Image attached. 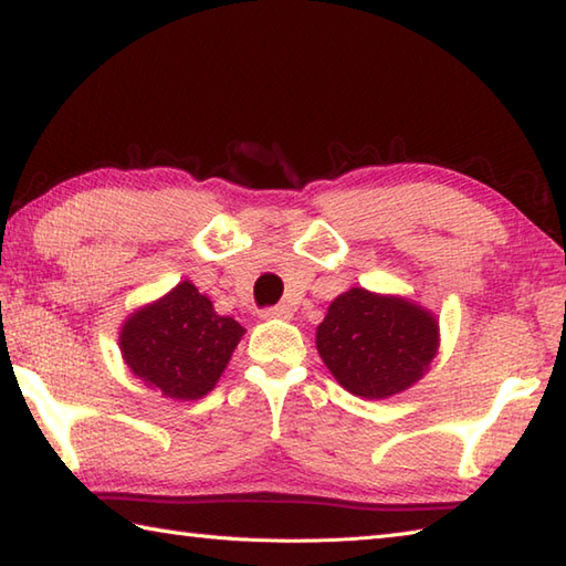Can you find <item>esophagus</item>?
Returning <instances> with one entry per match:
<instances>
[{"mask_svg":"<svg viewBox=\"0 0 566 566\" xmlns=\"http://www.w3.org/2000/svg\"><path fill=\"white\" fill-rule=\"evenodd\" d=\"M262 318H292V308L290 306H284V304H280V306H270V308H264L262 311Z\"/></svg>","mask_w":566,"mask_h":566,"instance_id":"esophagus-1","label":"esophagus"}]
</instances>
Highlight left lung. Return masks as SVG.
<instances>
[{
  "instance_id": "8db88e82",
  "label": "left lung",
  "mask_w": 566,
  "mask_h": 566,
  "mask_svg": "<svg viewBox=\"0 0 566 566\" xmlns=\"http://www.w3.org/2000/svg\"><path fill=\"white\" fill-rule=\"evenodd\" d=\"M316 347L347 391L387 399L423 377L438 350V323L403 298L350 290L328 306Z\"/></svg>"
}]
</instances>
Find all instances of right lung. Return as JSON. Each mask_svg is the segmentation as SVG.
I'll return each mask as SVG.
<instances>
[{
	"instance_id": "right-lung-1",
	"label": "right lung",
	"mask_w": 566,
	"mask_h": 566,
	"mask_svg": "<svg viewBox=\"0 0 566 566\" xmlns=\"http://www.w3.org/2000/svg\"><path fill=\"white\" fill-rule=\"evenodd\" d=\"M245 328L219 316L195 284L182 282L140 308L122 331L126 365L170 399H201L213 389Z\"/></svg>"
}]
</instances>
